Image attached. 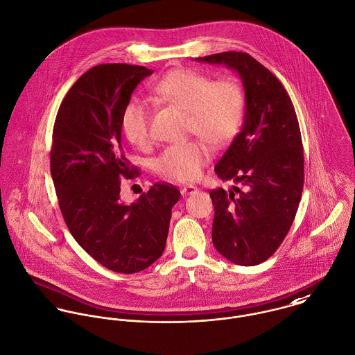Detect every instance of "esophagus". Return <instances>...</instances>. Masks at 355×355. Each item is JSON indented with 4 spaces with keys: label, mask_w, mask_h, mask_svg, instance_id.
Masks as SVG:
<instances>
[{
    "label": "esophagus",
    "mask_w": 355,
    "mask_h": 355,
    "mask_svg": "<svg viewBox=\"0 0 355 355\" xmlns=\"http://www.w3.org/2000/svg\"><path fill=\"white\" fill-rule=\"evenodd\" d=\"M197 190H198V189H197L196 186H193V184H186V186L182 187L180 193H182L183 197H186V196H191V194L197 193Z\"/></svg>",
    "instance_id": "1"
}]
</instances>
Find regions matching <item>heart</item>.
Instances as JSON below:
<instances>
[{
    "label": "heart",
    "instance_id": "b5f03b06",
    "mask_svg": "<svg viewBox=\"0 0 355 355\" xmlns=\"http://www.w3.org/2000/svg\"><path fill=\"white\" fill-rule=\"evenodd\" d=\"M153 92L168 101L189 109V127L214 146L227 144L242 121L245 97L234 79L213 80L193 69H175L153 85ZM125 139L135 146L150 142V106L141 98L127 102L120 117ZM211 157L202 139L168 146L154 161L158 175L173 182L196 180Z\"/></svg>",
    "mask_w": 355,
    "mask_h": 355
}]
</instances>
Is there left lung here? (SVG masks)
<instances>
[{
	"instance_id": "8db88e82",
	"label": "left lung",
	"mask_w": 355,
	"mask_h": 355,
	"mask_svg": "<svg viewBox=\"0 0 355 355\" xmlns=\"http://www.w3.org/2000/svg\"><path fill=\"white\" fill-rule=\"evenodd\" d=\"M196 60L224 64L239 75L245 89L242 130L214 166L221 180L242 183L245 191L209 193L214 206L211 241L231 262L258 265L284 241L302 197L304 148L297 113L279 79L250 54L224 51Z\"/></svg>"
}]
</instances>
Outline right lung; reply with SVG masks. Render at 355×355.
Listing matches in <instances>:
<instances>
[{
  "instance_id": "obj_1",
  "label": "right lung",
  "mask_w": 355,
  "mask_h": 355,
  "mask_svg": "<svg viewBox=\"0 0 355 355\" xmlns=\"http://www.w3.org/2000/svg\"><path fill=\"white\" fill-rule=\"evenodd\" d=\"M152 69L101 64L85 72L61 102L53 128L51 173L65 224L102 266L137 273L165 249L176 187L157 183L131 205L120 200L121 176L138 173L125 158L120 117Z\"/></svg>"
}]
</instances>
